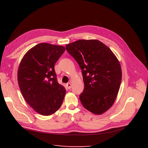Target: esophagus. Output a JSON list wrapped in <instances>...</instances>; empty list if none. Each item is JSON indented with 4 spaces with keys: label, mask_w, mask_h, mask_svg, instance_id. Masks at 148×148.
<instances>
[{
    "label": "esophagus",
    "mask_w": 148,
    "mask_h": 148,
    "mask_svg": "<svg viewBox=\"0 0 148 148\" xmlns=\"http://www.w3.org/2000/svg\"><path fill=\"white\" fill-rule=\"evenodd\" d=\"M66 86H67V88H68L69 90L71 88V83H68L66 84Z\"/></svg>",
    "instance_id": "34e87169"
}]
</instances>
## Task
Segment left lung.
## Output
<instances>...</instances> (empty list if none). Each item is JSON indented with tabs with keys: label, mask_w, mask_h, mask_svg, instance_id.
<instances>
[{
	"label": "left lung",
	"mask_w": 148,
	"mask_h": 148,
	"mask_svg": "<svg viewBox=\"0 0 148 148\" xmlns=\"http://www.w3.org/2000/svg\"><path fill=\"white\" fill-rule=\"evenodd\" d=\"M82 71L84 84L79 99L88 111L101 114L114 103L120 87L121 68L112 51L99 40L80 39L66 45Z\"/></svg>",
	"instance_id": "obj_1"
}]
</instances>
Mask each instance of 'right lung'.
<instances>
[{
  "label": "right lung",
  "mask_w": 148,
  "mask_h": 148,
  "mask_svg": "<svg viewBox=\"0 0 148 148\" xmlns=\"http://www.w3.org/2000/svg\"><path fill=\"white\" fill-rule=\"evenodd\" d=\"M65 47L40 43L29 49L19 65L18 81L23 98L39 114L49 116L60 108L66 93L54 66Z\"/></svg>",
  "instance_id": "obj_1"
}]
</instances>
